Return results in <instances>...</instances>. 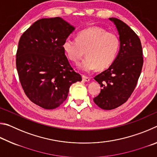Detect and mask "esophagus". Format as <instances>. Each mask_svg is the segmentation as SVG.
<instances>
[{"label": "esophagus", "mask_w": 157, "mask_h": 157, "mask_svg": "<svg viewBox=\"0 0 157 157\" xmlns=\"http://www.w3.org/2000/svg\"><path fill=\"white\" fill-rule=\"evenodd\" d=\"M82 80H83L84 82H88L90 81V78H89V77H86L85 75H82Z\"/></svg>", "instance_id": "esophagus-1"}]
</instances>
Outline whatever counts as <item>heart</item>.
<instances>
[{"label": "heart", "mask_w": 157, "mask_h": 157, "mask_svg": "<svg viewBox=\"0 0 157 157\" xmlns=\"http://www.w3.org/2000/svg\"><path fill=\"white\" fill-rule=\"evenodd\" d=\"M120 45V39L116 33L91 26L79 32L77 39H66L62 48L69 59L75 63L81 59L85 50L86 57L79 63V67L85 72H91L96 67H109L116 59Z\"/></svg>", "instance_id": "obj_1"}]
</instances>
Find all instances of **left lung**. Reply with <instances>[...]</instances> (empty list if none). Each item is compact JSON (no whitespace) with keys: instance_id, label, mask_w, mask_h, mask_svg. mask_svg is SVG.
<instances>
[{"instance_id":"1","label":"left lung","mask_w":157,"mask_h":157,"mask_svg":"<svg viewBox=\"0 0 157 157\" xmlns=\"http://www.w3.org/2000/svg\"><path fill=\"white\" fill-rule=\"evenodd\" d=\"M109 20L118 32L120 50L109 67L94 78L102 89L94 101L105 110L118 107L128 100L136 86L143 64L139 37L120 19L109 18Z\"/></svg>"}]
</instances>
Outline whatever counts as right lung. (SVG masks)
<instances>
[{
  "label": "right lung",
  "mask_w": 157,
  "mask_h": 157,
  "mask_svg": "<svg viewBox=\"0 0 157 157\" xmlns=\"http://www.w3.org/2000/svg\"><path fill=\"white\" fill-rule=\"evenodd\" d=\"M74 30L60 17L41 18L20 38L16 64L21 84L29 99L44 109L59 107L67 98L71 84L82 81L62 48Z\"/></svg>",
  "instance_id": "1"
}]
</instances>
